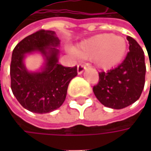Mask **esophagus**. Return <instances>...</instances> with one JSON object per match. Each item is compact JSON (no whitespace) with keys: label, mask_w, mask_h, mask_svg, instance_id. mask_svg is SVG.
<instances>
[{"label":"esophagus","mask_w":151,"mask_h":151,"mask_svg":"<svg viewBox=\"0 0 151 151\" xmlns=\"http://www.w3.org/2000/svg\"><path fill=\"white\" fill-rule=\"evenodd\" d=\"M85 70H86V65H79L77 66V73L79 75L82 74V72L84 71Z\"/></svg>","instance_id":"1"}]
</instances>
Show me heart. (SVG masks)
Returning <instances> with one entry per match:
<instances>
[{
  "mask_svg": "<svg viewBox=\"0 0 151 151\" xmlns=\"http://www.w3.org/2000/svg\"><path fill=\"white\" fill-rule=\"evenodd\" d=\"M73 51L80 59H91L97 67L110 70L124 58L127 42L119 35L101 33L81 41Z\"/></svg>",
  "mask_w": 151,
  "mask_h": 151,
  "instance_id": "obj_1",
  "label": "heart"
}]
</instances>
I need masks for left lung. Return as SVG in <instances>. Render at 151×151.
Masks as SVG:
<instances>
[{
	"label": "left lung",
	"mask_w": 151,
	"mask_h": 151,
	"mask_svg": "<svg viewBox=\"0 0 151 151\" xmlns=\"http://www.w3.org/2000/svg\"><path fill=\"white\" fill-rule=\"evenodd\" d=\"M127 39L129 52L124 60L113 70L99 73V81L93 86L98 101L113 109H122L135 102L145 86L146 67L144 51L134 38L128 36Z\"/></svg>",
	"instance_id": "1"
}]
</instances>
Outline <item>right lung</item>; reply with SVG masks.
<instances>
[{"instance_id":"add662e5","label":"right lung","mask_w":151,"mask_h":151,"mask_svg":"<svg viewBox=\"0 0 151 151\" xmlns=\"http://www.w3.org/2000/svg\"><path fill=\"white\" fill-rule=\"evenodd\" d=\"M59 45L55 32L42 29L23 38L12 51L11 88L19 103L30 112L42 114L59 108L65 100L69 83L77 76L76 66L59 64ZM36 52L45 57L44 66L40 72H28L24 59Z\"/></svg>"}]
</instances>
